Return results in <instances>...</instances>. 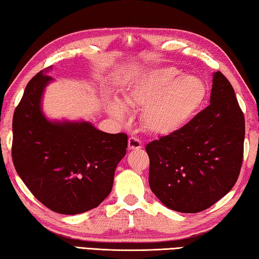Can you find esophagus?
<instances>
[{
    "label": "esophagus",
    "instance_id": "34e87169",
    "mask_svg": "<svg viewBox=\"0 0 259 259\" xmlns=\"http://www.w3.org/2000/svg\"><path fill=\"white\" fill-rule=\"evenodd\" d=\"M128 145H129V150H139V148L143 147L142 142H140V140L136 137L129 138Z\"/></svg>",
    "mask_w": 259,
    "mask_h": 259
}]
</instances>
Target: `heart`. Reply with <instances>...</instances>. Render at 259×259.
Masks as SVG:
<instances>
[{
  "label": "heart",
  "mask_w": 259,
  "mask_h": 259,
  "mask_svg": "<svg viewBox=\"0 0 259 259\" xmlns=\"http://www.w3.org/2000/svg\"><path fill=\"white\" fill-rule=\"evenodd\" d=\"M175 67L150 69L129 85L122 102L107 103L109 115L123 120L128 108L144 107V128L156 135L174 133L198 111L207 95L203 80L195 75L179 76Z\"/></svg>",
  "instance_id": "1"
}]
</instances>
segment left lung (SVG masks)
Masks as SVG:
<instances>
[{
    "mask_svg": "<svg viewBox=\"0 0 259 259\" xmlns=\"http://www.w3.org/2000/svg\"><path fill=\"white\" fill-rule=\"evenodd\" d=\"M243 142L244 116L233 87L214 72L209 106L179 130L146 145L152 192L175 211L208 209L238 181Z\"/></svg>",
    "mask_w": 259,
    "mask_h": 259,
    "instance_id": "8db88e82",
    "label": "left lung"
}]
</instances>
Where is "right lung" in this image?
Here are the masks:
<instances>
[{"label":"right lung","instance_id":"add662e5","mask_svg":"<svg viewBox=\"0 0 259 259\" xmlns=\"http://www.w3.org/2000/svg\"><path fill=\"white\" fill-rule=\"evenodd\" d=\"M28 82L12 121V161L21 181L52 211L77 214L97 208L112 191L128 147L125 134H107L84 120H52L43 112L47 75Z\"/></svg>","mask_w":259,"mask_h":259}]
</instances>
